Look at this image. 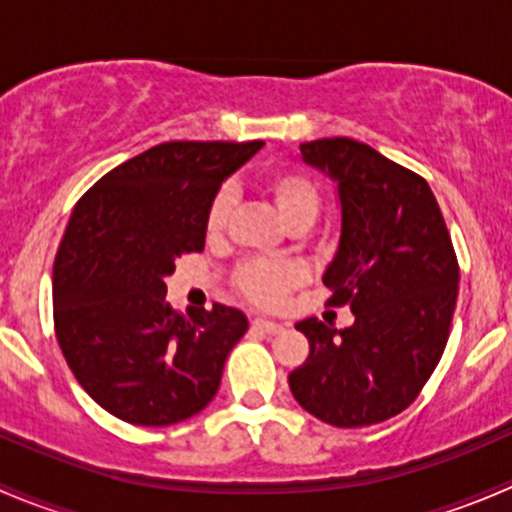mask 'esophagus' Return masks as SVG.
I'll return each instance as SVG.
<instances>
[{
	"mask_svg": "<svg viewBox=\"0 0 512 512\" xmlns=\"http://www.w3.org/2000/svg\"><path fill=\"white\" fill-rule=\"evenodd\" d=\"M252 329H255V332H262V334H280L282 329H285V324L257 317V319H252Z\"/></svg>",
	"mask_w": 512,
	"mask_h": 512,
	"instance_id": "34e87169",
	"label": "esophagus"
}]
</instances>
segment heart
Returning a JSON list of instances; mask_svg holds the SVG:
<instances>
[{
	"label": "heart",
	"mask_w": 512,
	"mask_h": 512,
	"mask_svg": "<svg viewBox=\"0 0 512 512\" xmlns=\"http://www.w3.org/2000/svg\"><path fill=\"white\" fill-rule=\"evenodd\" d=\"M265 193L272 200L277 218L285 225L307 223L312 225L322 210V193L317 183L297 170H277L265 180ZM232 193L220 190L210 203L205 215V232L208 237H218L230 218ZM299 272L292 265H270V262H250L237 272V287L247 299L257 304H280L292 287L299 285Z\"/></svg>",
	"instance_id": "heart-1"
}]
</instances>
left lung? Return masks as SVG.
I'll use <instances>...</instances> for the list:
<instances>
[{
    "label": "left lung",
    "mask_w": 512,
    "mask_h": 512,
    "mask_svg": "<svg viewBox=\"0 0 512 512\" xmlns=\"http://www.w3.org/2000/svg\"><path fill=\"white\" fill-rule=\"evenodd\" d=\"M299 151L337 188L339 240L322 282L334 292L329 304H349L354 324H294L309 356L289 389L329 426H371L409 409L441 361L458 297L456 252L421 175L352 138Z\"/></svg>",
    "instance_id": "1"
}]
</instances>
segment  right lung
Instances as JSON below:
<instances>
[{
	"label": "right lung",
	"instance_id": "right-lung-1",
	"mask_svg": "<svg viewBox=\"0 0 512 512\" xmlns=\"http://www.w3.org/2000/svg\"><path fill=\"white\" fill-rule=\"evenodd\" d=\"M262 141H173L126 160L76 203L54 262L56 339L98 406L136 426H170L215 399L247 317L165 302L175 260L203 252L220 185Z\"/></svg>",
	"mask_w": 512,
	"mask_h": 512
}]
</instances>
